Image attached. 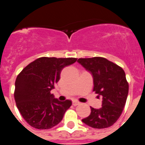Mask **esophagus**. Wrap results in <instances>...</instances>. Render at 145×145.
<instances>
[{"label":"esophagus","mask_w":145,"mask_h":145,"mask_svg":"<svg viewBox=\"0 0 145 145\" xmlns=\"http://www.w3.org/2000/svg\"><path fill=\"white\" fill-rule=\"evenodd\" d=\"M79 104H80V103H79V101H73V102H72L73 106H77V105H79Z\"/></svg>","instance_id":"obj_1"}]
</instances>
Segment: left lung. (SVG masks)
I'll return each mask as SVG.
<instances>
[{"instance_id": "1", "label": "left lung", "mask_w": 145, "mask_h": 145, "mask_svg": "<svg viewBox=\"0 0 145 145\" xmlns=\"http://www.w3.org/2000/svg\"><path fill=\"white\" fill-rule=\"evenodd\" d=\"M77 61L91 73L93 91L102 97L101 107H91V114L82 121L95 129L109 127L121 116L127 98L129 84L124 71L103 57L79 59Z\"/></svg>"}]
</instances>
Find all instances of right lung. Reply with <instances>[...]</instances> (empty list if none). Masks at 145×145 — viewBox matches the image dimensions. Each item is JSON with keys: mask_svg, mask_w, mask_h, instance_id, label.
<instances>
[{"mask_svg": "<svg viewBox=\"0 0 145 145\" xmlns=\"http://www.w3.org/2000/svg\"><path fill=\"white\" fill-rule=\"evenodd\" d=\"M76 58L40 57L26 66L15 82L16 106L27 123L39 129H51L63 119L71 101H59L51 94L65 66Z\"/></svg>", "mask_w": 145, "mask_h": 145, "instance_id": "add662e5", "label": "right lung"}]
</instances>
